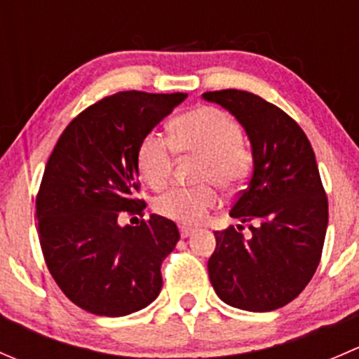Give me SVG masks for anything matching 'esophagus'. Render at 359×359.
Listing matches in <instances>:
<instances>
[{
    "label": "esophagus",
    "mask_w": 359,
    "mask_h": 359,
    "mask_svg": "<svg viewBox=\"0 0 359 359\" xmlns=\"http://www.w3.org/2000/svg\"><path fill=\"white\" fill-rule=\"evenodd\" d=\"M191 233H193V229L191 228H186V226H182V228H180V236H182V238H187Z\"/></svg>",
    "instance_id": "34e87169"
}]
</instances>
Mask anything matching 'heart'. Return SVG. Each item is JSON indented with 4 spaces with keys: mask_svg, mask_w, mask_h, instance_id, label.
Listing matches in <instances>:
<instances>
[{
    "mask_svg": "<svg viewBox=\"0 0 359 359\" xmlns=\"http://www.w3.org/2000/svg\"><path fill=\"white\" fill-rule=\"evenodd\" d=\"M173 152L200 158L194 179L212 182L222 191H233L245 180L250 170V152L242 144L238 123L222 110L200 107L170 124V142L151 131L142 138L137 152L140 177L152 189L166 186L172 173ZM217 191L210 184L177 187L156 198L154 210L184 226L200 224L217 207Z\"/></svg>",
    "mask_w": 359,
    "mask_h": 359,
    "instance_id": "1",
    "label": "heart"
}]
</instances>
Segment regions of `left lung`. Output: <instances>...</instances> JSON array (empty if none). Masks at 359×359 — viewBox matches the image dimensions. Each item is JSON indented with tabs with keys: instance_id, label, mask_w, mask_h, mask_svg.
<instances>
[{
	"instance_id": "left-lung-1",
	"label": "left lung",
	"mask_w": 359,
	"mask_h": 359,
	"mask_svg": "<svg viewBox=\"0 0 359 359\" xmlns=\"http://www.w3.org/2000/svg\"><path fill=\"white\" fill-rule=\"evenodd\" d=\"M245 130L252 149V175L229 210L254 222L215 231L208 259L212 287L224 304L249 312L284 307L311 283L321 259L328 200L307 135L286 112L238 89L203 93Z\"/></svg>"
}]
</instances>
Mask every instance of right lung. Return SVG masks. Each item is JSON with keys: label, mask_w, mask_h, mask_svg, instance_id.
Listing matches in <instances>:
<instances>
[{"label": "right lung", "mask_w": 359, "mask_h": 359, "mask_svg": "<svg viewBox=\"0 0 359 359\" xmlns=\"http://www.w3.org/2000/svg\"><path fill=\"white\" fill-rule=\"evenodd\" d=\"M186 93L124 91L75 117L59 137L36 196L38 236L48 272L83 311L121 318L142 311L161 291V263L179 242L175 222L142 214L137 152Z\"/></svg>", "instance_id": "obj_1"}]
</instances>
